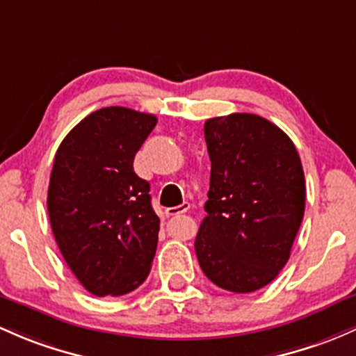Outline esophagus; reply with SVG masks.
Returning <instances> with one entry per match:
<instances>
[{
	"label": "esophagus",
	"instance_id": "obj_1",
	"mask_svg": "<svg viewBox=\"0 0 356 356\" xmlns=\"http://www.w3.org/2000/svg\"><path fill=\"white\" fill-rule=\"evenodd\" d=\"M188 209H189V203H182V204H179V207L167 208L165 213L168 216H175V215H182V213H186Z\"/></svg>",
	"mask_w": 356,
	"mask_h": 356
}]
</instances>
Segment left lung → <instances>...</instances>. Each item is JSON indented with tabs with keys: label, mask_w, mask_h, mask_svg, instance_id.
Listing matches in <instances>:
<instances>
[{
	"label": "left lung",
	"mask_w": 356,
	"mask_h": 356,
	"mask_svg": "<svg viewBox=\"0 0 356 356\" xmlns=\"http://www.w3.org/2000/svg\"><path fill=\"white\" fill-rule=\"evenodd\" d=\"M211 174L197 263L223 290L250 293L278 276L305 209V177L293 141L256 114L204 122Z\"/></svg>",
	"instance_id": "left-lung-1"
}]
</instances>
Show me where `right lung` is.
<instances>
[{
    "mask_svg": "<svg viewBox=\"0 0 356 356\" xmlns=\"http://www.w3.org/2000/svg\"><path fill=\"white\" fill-rule=\"evenodd\" d=\"M156 118L104 107L66 134L52 165L47 211L73 275L97 297H119L147 280L160 220L134 155Z\"/></svg>",
    "mask_w": 356,
    "mask_h": 356,
    "instance_id": "add662e5",
    "label": "right lung"
}]
</instances>
